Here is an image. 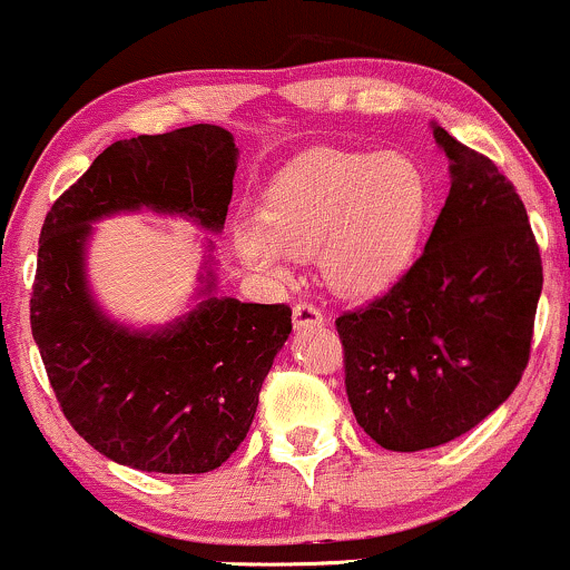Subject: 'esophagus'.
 Wrapping results in <instances>:
<instances>
[{
    "instance_id": "esophagus-1",
    "label": "esophagus",
    "mask_w": 570,
    "mask_h": 570,
    "mask_svg": "<svg viewBox=\"0 0 570 570\" xmlns=\"http://www.w3.org/2000/svg\"><path fill=\"white\" fill-rule=\"evenodd\" d=\"M323 323H325L323 312H320L317 306L296 304V309H293V327H296V331H304V327H320Z\"/></svg>"
}]
</instances>
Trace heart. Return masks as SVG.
<instances>
[{"label": "heart", "mask_w": 570, "mask_h": 570, "mask_svg": "<svg viewBox=\"0 0 570 570\" xmlns=\"http://www.w3.org/2000/svg\"><path fill=\"white\" fill-rule=\"evenodd\" d=\"M430 210L424 173L400 154L314 151L296 159L261 197L258 220L232 237L247 269L285 283L293 261L320 250L333 291L367 298L411 266Z\"/></svg>", "instance_id": "obj_1"}]
</instances>
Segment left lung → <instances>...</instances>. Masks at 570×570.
Masks as SVG:
<instances>
[{"instance_id":"8db88e82","label":"left lung","mask_w":570,"mask_h":570,"mask_svg":"<svg viewBox=\"0 0 570 570\" xmlns=\"http://www.w3.org/2000/svg\"><path fill=\"white\" fill-rule=\"evenodd\" d=\"M432 132L451 191L424 253L390 293L336 320L354 419L400 453L451 443L510 397L544 283L514 186L440 125Z\"/></svg>"}]
</instances>
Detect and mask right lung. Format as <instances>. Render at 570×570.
Here are the masks:
<instances>
[{
  "label": "right lung",
  "instance_id": "obj_1",
  "mask_svg": "<svg viewBox=\"0 0 570 570\" xmlns=\"http://www.w3.org/2000/svg\"><path fill=\"white\" fill-rule=\"evenodd\" d=\"M239 149L218 125L117 140L47 213L31 333L63 416L117 464L203 474L237 451L274 357L291 336L285 304L218 296L213 239L189 312L132 327L100 309L87 279L92 224L119 213L224 229Z\"/></svg>",
  "mask_w": 570,
  "mask_h": 570
}]
</instances>
